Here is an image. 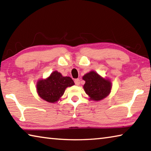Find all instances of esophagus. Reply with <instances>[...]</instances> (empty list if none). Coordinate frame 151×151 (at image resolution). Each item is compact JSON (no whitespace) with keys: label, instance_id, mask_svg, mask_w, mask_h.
<instances>
[{"label":"esophagus","instance_id":"34e87169","mask_svg":"<svg viewBox=\"0 0 151 151\" xmlns=\"http://www.w3.org/2000/svg\"><path fill=\"white\" fill-rule=\"evenodd\" d=\"M80 79H78V78H76V79H75V85H80Z\"/></svg>","mask_w":151,"mask_h":151}]
</instances>
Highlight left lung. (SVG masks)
Returning a JSON list of instances; mask_svg holds the SVG:
<instances>
[{
  "instance_id": "left-lung-1",
  "label": "left lung",
  "mask_w": 151,
  "mask_h": 151,
  "mask_svg": "<svg viewBox=\"0 0 151 151\" xmlns=\"http://www.w3.org/2000/svg\"><path fill=\"white\" fill-rule=\"evenodd\" d=\"M85 81L83 88L92 101H98L109 95L112 88L111 82L103 77L94 71H91L83 76Z\"/></svg>"
}]
</instances>
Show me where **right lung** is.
I'll list each match as a JSON object with an SVG mask.
<instances>
[{
    "label": "right lung",
    "mask_w": 151,
    "mask_h": 151,
    "mask_svg": "<svg viewBox=\"0 0 151 151\" xmlns=\"http://www.w3.org/2000/svg\"><path fill=\"white\" fill-rule=\"evenodd\" d=\"M75 85L69 76H63L57 70L50 74L46 79L37 82V91L40 98L50 103L57 102L68 86Z\"/></svg>",
    "instance_id": "right-lung-1"
}]
</instances>
